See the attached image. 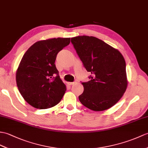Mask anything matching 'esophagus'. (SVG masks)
<instances>
[{"instance_id":"esophagus-1","label":"esophagus","mask_w":148,"mask_h":148,"mask_svg":"<svg viewBox=\"0 0 148 148\" xmlns=\"http://www.w3.org/2000/svg\"><path fill=\"white\" fill-rule=\"evenodd\" d=\"M74 84H75L74 82H69V83H68V84L70 85V86H72V85H73Z\"/></svg>"}]
</instances>
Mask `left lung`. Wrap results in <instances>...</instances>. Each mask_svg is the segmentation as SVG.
Masks as SVG:
<instances>
[{
  "label": "left lung",
  "instance_id": "1",
  "mask_svg": "<svg viewBox=\"0 0 148 148\" xmlns=\"http://www.w3.org/2000/svg\"><path fill=\"white\" fill-rule=\"evenodd\" d=\"M71 42L91 80L82 82L84 91L79 97L81 103L93 111L112 107L125 92L128 81L126 65L122 53L94 36L71 38Z\"/></svg>",
  "mask_w": 148,
  "mask_h": 148
}]
</instances>
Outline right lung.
<instances>
[{"label": "right lung", "instance_id": "right-lung-1", "mask_svg": "<svg viewBox=\"0 0 148 148\" xmlns=\"http://www.w3.org/2000/svg\"><path fill=\"white\" fill-rule=\"evenodd\" d=\"M70 42L71 38L40 40L24 54L16 71V84L23 98L34 108L53 107L62 98L67 88L55 61L57 53Z\"/></svg>", "mask_w": 148, "mask_h": 148}]
</instances>
